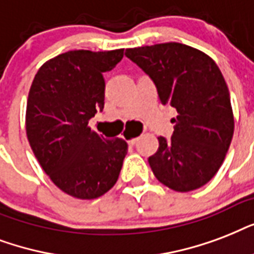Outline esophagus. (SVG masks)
I'll return each mask as SVG.
<instances>
[{
	"label": "esophagus",
	"mask_w": 254,
	"mask_h": 254,
	"mask_svg": "<svg viewBox=\"0 0 254 254\" xmlns=\"http://www.w3.org/2000/svg\"><path fill=\"white\" fill-rule=\"evenodd\" d=\"M136 141H137V137H132V139H129V140H128V144L133 145L135 143H136Z\"/></svg>",
	"instance_id": "34e87169"
}]
</instances>
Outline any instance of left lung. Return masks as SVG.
Returning <instances> with one entry per match:
<instances>
[{
    "label": "left lung",
    "instance_id": "obj_1",
    "mask_svg": "<svg viewBox=\"0 0 254 254\" xmlns=\"http://www.w3.org/2000/svg\"><path fill=\"white\" fill-rule=\"evenodd\" d=\"M126 57L154 80L163 105L178 111L171 140L158 137V151L148 158L155 178L178 192L207 184L235 129L228 86L215 61L178 42L127 49Z\"/></svg>",
    "mask_w": 254,
    "mask_h": 254
}]
</instances>
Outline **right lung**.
I'll list each match as a JSON object with an SVG mask.
<instances>
[{
    "label": "right lung",
    "mask_w": 254,
    "mask_h": 254,
    "mask_svg": "<svg viewBox=\"0 0 254 254\" xmlns=\"http://www.w3.org/2000/svg\"><path fill=\"white\" fill-rule=\"evenodd\" d=\"M123 52L64 53L45 62L31 83L27 139L47 176L72 197H99L121 174L126 140L105 139L88 127V121L105 107L103 72L121 62Z\"/></svg>",
    "instance_id": "add662e5"
}]
</instances>
